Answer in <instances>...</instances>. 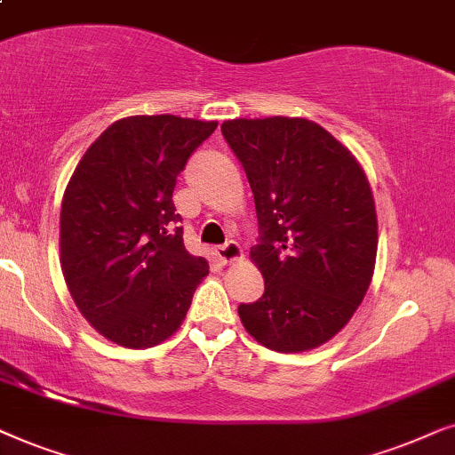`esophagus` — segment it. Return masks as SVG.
<instances>
[{
    "instance_id": "esophagus-1",
    "label": "esophagus",
    "mask_w": 455,
    "mask_h": 455,
    "mask_svg": "<svg viewBox=\"0 0 455 455\" xmlns=\"http://www.w3.org/2000/svg\"><path fill=\"white\" fill-rule=\"evenodd\" d=\"M216 256L222 264H233L243 259V250H241V245L235 243V241H228L227 245L216 247Z\"/></svg>"
}]
</instances>
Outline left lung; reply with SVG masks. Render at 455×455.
<instances>
[{"label":"left lung","mask_w":455,"mask_h":455,"mask_svg":"<svg viewBox=\"0 0 455 455\" xmlns=\"http://www.w3.org/2000/svg\"><path fill=\"white\" fill-rule=\"evenodd\" d=\"M222 135L243 164L264 295L239 306L264 347L299 354L337 335L364 299L379 245L371 183L355 156L307 118H235Z\"/></svg>","instance_id":"left-lung-1"}]
</instances>
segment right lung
I'll return each mask as SVG.
<instances>
[{"label":"right lung","mask_w":455,"mask_h":455,"mask_svg":"<svg viewBox=\"0 0 455 455\" xmlns=\"http://www.w3.org/2000/svg\"><path fill=\"white\" fill-rule=\"evenodd\" d=\"M216 120L172 114L108 126L78 162L60 212V264L78 312L112 343L145 349L179 331L208 262L183 243L172 204Z\"/></svg>","instance_id":"add662e5"}]
</instances>
